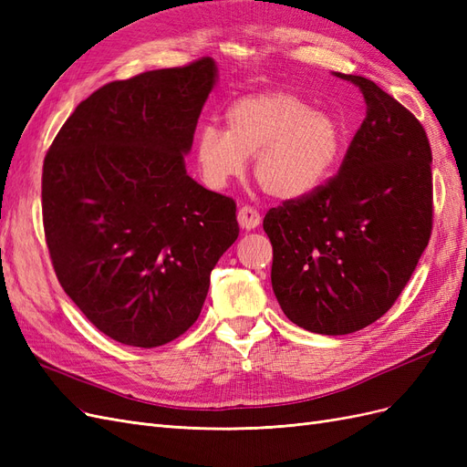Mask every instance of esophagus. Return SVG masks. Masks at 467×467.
<instances>
[{"label":"esophagus","mask_w":467,"mask_h":467,"mask_svg":"<svg viewBox=\"0 0 467 467\" xmlns=\"http://www.w3.org/2000/svg\"><path fill=\"white\" fill-rule=\"evenodd\" d=\"M237 222L242 225L244 230H255L257 225L261 223V214L251 206H242L237 212Z\"/></svg>","instance_id":"esophagus-1"}]
</instances>
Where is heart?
I'll list each match as a JSON object with an SVG mask.
<instances>
[{"mask_svg":"<svg viewBox=\"0 0 467 467\" xmlns=\"http://www.w3.org/2000/svg\"><path fill=\"white\" fill-rule=\"evenodd\" d=\"M225 124L228 130L206 124L196 136V163L212 189L242 177L255 155L253 171L268 194L304 199L327 181L345 148L343 124L288 91L237 99L225 110Z\"/></svg>","mask_w":467,"mask_h":467,"instance_id":"b5f03b06","label":"heart"}]
</instances>
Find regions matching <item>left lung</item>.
Here are the masks:
<instances>
[{"label":"left lung","mask_w":467,"mask_h":467,"mask_svg":"<svg viewBox=\"0 0 467 467\" xmlns=\"http://www.w3.org/2000/svg\"><path fill=\"white\" fill-rule=\"evenodd\" d=\"M338 175L266 212L273 290L286 317L319 335L364 329L398 300L429 245L432 153L420 122L374 81Z\"/></svg>","instance_id":"8db88e82"}]
</instances>
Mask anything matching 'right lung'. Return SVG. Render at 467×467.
<instances>
[{"label":"right lung","mask_w":467,"mask_h":467,"mask_svg":"<svg viewBox=\"0 0 467 467\" xmlns=\"http://www.w3.org/2000/svg\"><path fill=\"white\" fill-rule=\"evenodd\" d=\"M218 81L212 58L112 81L81 101L42 167L56 276L99 331L130 347L199 319L210 273L239 235L235 202L185 169Z\"/></svg>","instance_id":"obj_1"}]
</instances>
